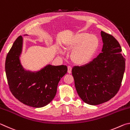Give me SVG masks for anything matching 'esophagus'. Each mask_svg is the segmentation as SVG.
<instances>
[{
    "instance_id": "obj_1",
    "label": "esophagus",
    "mask_w": 130,
    "mask_h": 130,
    "mask_svg": "<svg viewBox=\"0 0 130 130\" xmlns=\"http://www.w3.org/2000/svg\"><path fill=\"white\" fill-rule=\"evenodd\" d=\"M68 72L69 74L72 73V67H70V66H68Z\"/></svg>"
}]
</instances>
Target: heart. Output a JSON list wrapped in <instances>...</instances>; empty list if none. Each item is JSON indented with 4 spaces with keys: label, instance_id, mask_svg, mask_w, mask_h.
I'll use <instances>...</instances> for the list:
<instances>
[{
    "label": "heart",
    "instance_id": "1",
    "mask_svg": "<svg viewBox=\"0 0 130 130\" xmlns=\"http://www.w3.org/2000/svg\"><path fill=\"white\" fill-rule=\"evenodd\" d=\"M99 46V39L94 35L87 32L77 34L66 44L65 49L72 50L71 59L76 64H84L88 62Z\"/></svg>",
    "mask_w": 130,
    "mask_h": 130
}]
</instances>
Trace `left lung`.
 <instances>
[{
	"instance_id": "left-lung-1",
	"label": "left lung",
	"mask_w": 130,
	"mask_h": 130,
	"mask_svg": "<svg viewBox=\"0 0 130 130\" xmlns=\"http://www.w3.org/2000/svg\"><path fill=\"white\" fill-rule=\"evenodd\" d=\"M102 53L88 64L72 70L79 96L85 103L98 105L111 99L122 85L126 59L118 41L102 31Z\"/></svg>"
}]
</instances>
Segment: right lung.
<instances>
[{
    "label": "right lung",
    "mask_w": 130,
    "mask_h": 130,
    "mask_svg": "<svg viewBox=\"0 0 130 130\" xmlns=\"http://www.w3.org/2000/svg\"><path fill=\"white\" fill-rule=\"evenodd\" d=\"M22 46V37L20 36L6 57L5 70L8 87L13 96L24 104L35 108L44 107L56 96L57 85L67 73L68 68L49 65L36 73L26 72L19 59Z\"/></svg>",
    "instance_id": "obj_1"
}]
</instances>
